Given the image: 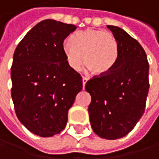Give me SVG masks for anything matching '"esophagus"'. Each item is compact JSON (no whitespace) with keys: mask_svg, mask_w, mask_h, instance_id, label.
I'll list each match as a JSON object with an SVG mask.
<instances>
[{"mask_svg":"<svg viewBox=\"0 0 159 159\" xmlns=\"http://www.w3.org/2000/svg\"><path fill=\"white\" fill-rule=\"evenodd\" d=\"M83 86H84H84H85V84H86V82H87V78H86V77H83Z\"/></svg>","mask_w":159,"mask_h":159,"instance_id":"obj_1","label":"esophagus"}]
</instances>
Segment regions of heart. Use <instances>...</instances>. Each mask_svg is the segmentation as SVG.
<instances>
[{
	"instance_id": "obj_1",
	"label": "heart",
	"mask_w": 159,
	"mask_h": 159,
	"mask_svg": "<svg viewBox=\"0 0 159 159\" xmlns=\"http://www.w3.org/2000/svg\"><path fill=\"white\" fill-rule=\"evenodd\" d=\"M63 52L72 69L84 66L94 75H104L114 66L118 58V42L112 33L86 29L73 35L63 45Z\"/></svg>"
}]
</instances>
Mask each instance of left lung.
Segmentation results:
<instances>
[{"mask_svg": "<svg viewBox=\"0 0 159 159\" xmlns=\"http://www.w3.org/2000/svg\"><path fill=\"white\" fill-rule=\"evenodd\" d=\"M119 48L114 66L104 75L87 81L92 97L88 107L93 130L106 139H117L133 129L143 115L149 89V66L141 45L122 29L108 25Z\"/></svg>", "mask_w": 159, "mask_h": 159, "instance_id": "8db88e82", "label": "left lung"}]
</instances>
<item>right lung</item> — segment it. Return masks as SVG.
Segmentation results:
<instances>
[{"label":"right lung","mask_w":159,"mask_h":159,"mask_svg":"<svg viewBox=\"0 0 159 159\" xmlns=\"http://www.w3.org/2000/svg\"><path fill=\"white\" fill-rule=\"evenodd\" d=\"M75 30L72 24L45 20L15 49L11 98L19 120L35 135L60 133L83 88L81 75L69 66L63 52L65 39Z\"/></svg>","instance_id":"obj_1"}]
</instances>
